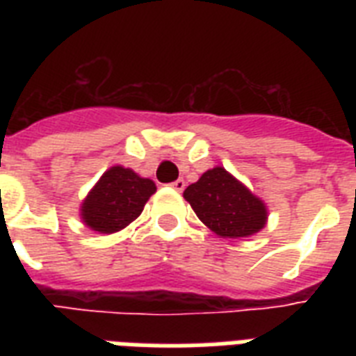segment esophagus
<instances>
[{
	"mask_svg": "<svg viewBox=\"0 0 356 356\" xmlns=\"http://www.w3.org/2000/svg\"><path fill=\"white\" fill-rule=\"evenodd\" d=\"M170 186L177 190V192H183L184 186H186V183H184V179H177V181H173V183L170 184Z\"/></svg>",
	"mask_w": 356,
	"mask_h": 356,
	"instance_id": "esophagus-1",
	"label": "esophagus"
}]
</instances>
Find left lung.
I'll return each mask as SVG.
<instances>
[{
	"label": "left lung",
	"mask_w": 356,
	"mask_h": 356,
	"mask_svg": "<svg viewBox=\"0 0 356 356\" xmlns=\"http://www.w3.org/2000/svg\"><path fill=\"white\" fill-rule=\"evenodd\" d=\"M184 200L201 222L222 238L251 236L268 222L264 201L222 166L212 168L190 184Z\"/></svg>",
	"instance_id": "left-lung-1"
}]
</instances>
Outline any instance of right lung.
<instances>
[{
	"label": "right lung",
	"instance_id": "obj_1",
	"mask_svg": "<svg viewBox=\"0 0 356 356\" xmlns=\"http://www.w3.org/2000/svg\"><path fill=\"white\" fill-rule=\"evenodd\" d=\"M155 190L151 179L140 177L131 168H108L83 201L81 220L97 233H118L142 214Z\"/></svg>",
	"mask_w": 356,
	"mask_h": 356
}]
</instances>
